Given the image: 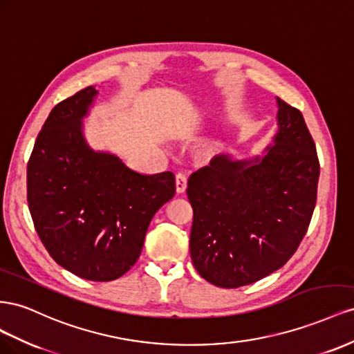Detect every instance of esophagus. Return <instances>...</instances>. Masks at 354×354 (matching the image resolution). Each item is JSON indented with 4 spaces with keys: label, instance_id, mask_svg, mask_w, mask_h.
I'll use <instances>...</instances> for the list:
<instances>
[{
    "label": "esophagus",
    "instance_id": "esophagus-1",
    "mask_svg": "<svg viewBox=\"0 0 354 354\" xmlns=\"http://www.w3.org/2000/svg\"><path fill=\"white\" fill-rule=\"evenodd\" d=\"M187 189V176L184 174H178L176 175V193L183 194Z\"/></svg>",
    "mask_w": 354,
    "mask_h": 354
}]
</instances>
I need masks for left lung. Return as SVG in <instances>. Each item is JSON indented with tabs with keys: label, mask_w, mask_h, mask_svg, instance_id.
Returning <instances> with one entry per match:
<instances>
[{
	"label": "left lung",
	"mask_w": 354,
	"mask_h": 354,
	"mask_svg": "<svg viewBox=\"0 0 354 354\" xmlns=\"http://www.w3.org/2000/svg\"><path fill=\"white\" fill-rule=\"evenodd\" d=\"M277 132L261 156L214 157L188 179L189 254L219 288L254 283L283 267L306 236L320 166L299 111L276 97Z\"/></svg>",
	"instance_id": "1"
}]
</instances>
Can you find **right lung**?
I'll use <instances>...</instances> for the list:
<instances>
[{"label":"right lung","mask_w":354,"mask_h":354,"mask_svg":"<svg viewBox=\"0 0 354 354\" xmlns=\"http://www.w3.org/2000/svg\"><path fill=\"white\" fill-rule=\"evenodd\" d=\"M97 93L86 87L52 109L28 161L26 184L50 257L78 277L109 281L138 261L151 219L175 196V176L139 174L88 145L83 120Z\"/></svg>","instance_id":"right-lung-1"}]
</instances>
